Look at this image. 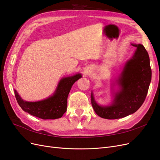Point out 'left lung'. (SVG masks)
I'll list each match as a JSON object with an SVG mask.
<instances>
[{
  "instance_id": "left-lung-1",
  "label": "left lung",
  "mask_w": 160,
  "mask_h": 160,
  "mask_svg": "<svg viewBox=\"0 0 160 160\" xmlns=\"http://www.w3.org/2000/svg\"><path fill=\"white\" fill-rule=\"evenodd\" d=\"M133 46L137 49L133 58L126 63L118 79L121 90L115 94L112 104L99 106L91 94L92 108L101 118L118 119L125 117L137 111L145 101L152 79L150 58L144 46Z\"/></svg>"
}]
</instances>
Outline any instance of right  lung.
<instances>
[{
	"label": "right lung",
	"mask_w": 160,
	"mask_h": 160,
	"mask_svg": "<svg viewBox=\"0 0 160 160\" xmlns=\"http://www.w3.org/2000/svg\"><path fill=\"white\" fill-rule=\"evenodd\" d=\"M81 78L80 74H77L63 78L60 81L54 95L41 101H24L16 91L15 97L22 109L32 116L44 120L59 118L67 111L68 97L71 87Z\"/></svg>",
	"instance_id": "obj_1"
}]
</instances>
